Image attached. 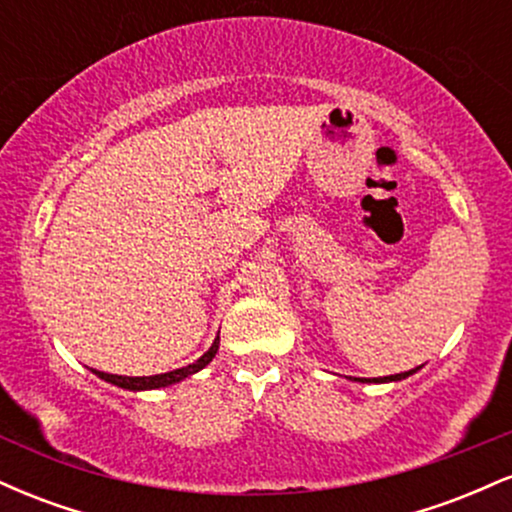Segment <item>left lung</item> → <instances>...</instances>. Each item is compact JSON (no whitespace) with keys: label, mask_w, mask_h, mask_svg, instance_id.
<instances>
[{"label":"left lung","mask_w":512,"mask_h":512,"mask_svg":"<svg viewBox=\"0 0 512 512\" xmlns=\"http://www.w3.org/2000/svg\"><path fill=\"white\" fill-rule=\"evenodd\" d=\"M419 368H421V366H419ZM419 368L404 370V373H397V375H385V378H356V380H361V383H392V380H404V378H409V375H414Z\"/></svg>","instance_id":"left-lung-1"}]
</instances>
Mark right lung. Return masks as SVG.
Wrapping results in <instances>:
<instances>
[{
  "instance_id": "add662e5",
  "label": "right lung",
  "mask_w": 512,
  "mask_h": 512,
  "mask_svg": "<svg viewBox=\"0 0 512 512\" xmlns=\"http://www.w3.org/2000/svg\"><path fill=\"white\" fill-rule=\"evenodd\" d=\"M216 351H219V337H216L214 344L209 346L207 354L199 356L195 363H190V366L168 370V373H161V375H149V378H127V375L103 373V370H93V368H91V370L98 375V378L105 380V383H113V385H117V387H122V390H132V392L158 390V387H168V385L180 383V380H185V378H190V375H195L197 370H202L204 366H209L211 358L216 356Z\"/></svg>"
}]
</instances>
